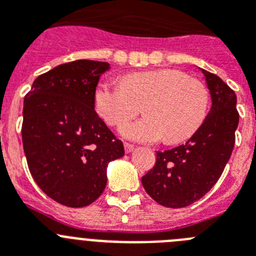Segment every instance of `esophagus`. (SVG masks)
<instances>
[{
	"label": "esophagus",
	"mask_w": 256,
	"mask_h": 256,
	"mask_svg": "<svg viewBox=\"0 0 256 256\" xmlns=\"http://www.w3.org/2000/svg\"><path fill=\"white\" fill-rule=\"evenodd\" d=\"M124 150H126V154H130V152H132L133 150H134V144H124Z\"/></svg>",
	"instance_id": "34e87169"
}]
</instances>
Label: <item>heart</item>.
<instances>
[{
    "instance_id": "1",
    "label": "heart",
    "mask_w": 256,
    "mask_h": 256,
    "mask_svg": "<svg viewBox=\"0 0 256 256\" xmlns=\"http://www.w3.org/2000/svg\"><path fill=\"white\" fill-rule=\"evenodd\" d=\"M94 108L104 120L119 126L138 114L141 105L148 116L122 128L126 138L180 144L204 123L210 92L200 79L177 69H159L126 74L122 84L101 82L94 94Z\"/></svg>"
}]
</instances>
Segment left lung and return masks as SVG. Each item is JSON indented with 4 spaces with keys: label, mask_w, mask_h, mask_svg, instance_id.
Returning a JSON list of instances; mask_svg holds the SVG:
<instances>
[{
    "label": "left lung",
    "mask_w": 256,
    "mask_h": 256,
    "mask_svg": "<svg viewBox=\"0 0 256 256\" xmlns=\"http://www.w3.org/2000/svg\"><path fill=\"white\" fill-rule=\"evenodd\" d=\"M212 106L198 132L184 144L158 151L142 186L158 204L184 208L200 200L220 178L236 140L240 115L236 94L218 76L202 69Z\"/></svg>",
    "instance_id": "1"
}]
</instances>
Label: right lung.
<instances>
[{"label": "right lung", "instance_id": "obj_1", "mask_svg": "<svg viewBox=\"0 0 256 256\" xmlns=\"http://www.w3.org/2000/svg\"><path fill=\"white\" fill-rule=\"evenodd\" d=\"M108 62L76 60L40 74L26 94L22 148L32 177L56 202L83 208L100 198L106 168L124 155L120 140L94 110Z\"/></svg>", "mask_w": 256, "mask_h": 256}]
</instances>
